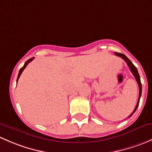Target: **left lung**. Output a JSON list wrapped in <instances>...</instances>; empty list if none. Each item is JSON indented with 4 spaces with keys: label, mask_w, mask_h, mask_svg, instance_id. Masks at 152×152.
<instances>
[{
    "label": "left lung",
    "mask_w": 152,
    "mask_h": 152,
    "mask_svg": "<svg viewBox=\"0 0 152 152\" xmlns=\"http://www.w3.org/2000/svg\"><path fill=\"white\" fill-rule=\"evenodd\" d=\"M115 55L117 56H119V57H121V58H123L124 60L125 61V62L126 63V64L128 65V66L129 67V69H130L131 72L132 73V75L134 76V77H135L136 80H137V84H138V86H139V97H138V100H137V105H136L135 108H134V110H133V112L132 113V114L131 115H129V117H130L131 115H132V114L134 113V112H135V110H137V107H138V104H139V102H140V96H141V93H142V84H141V82H140V75H139L138 74V72H137V68H136L135 66H134V65L131 62V61L129 60V58H128L127 57H126L125 55L122 54V53H115Z\"/></svg>",
    "instance_id": "left-lung-1"
}]
</instances>
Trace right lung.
Wrapping results in <instances>:
<instances>
[{
    "instance_id": "add662e5",
    "label": "right lung",
    "mask_w": 152,
    "mask_h": 152,
    "mask_svg": "<svg viewBox=\"0 0 152 152\" xmlns=\"http://www.w3.org/2000/svg\"><path fill=\"white\" fill-rule=\"evenodd\" d=\"M34 57H33V58H31L28 59V60L27 61H26V63H25L24 66H23L22 67L21 69H20V72H19V74H18V79H17V83H18V80H19V77H20V75H21V73L23 72V70H24V69L26 68V66H27L28 64L30 63V62H31V61H32L34 60Z\"/></svg>"
}]
</instances>
